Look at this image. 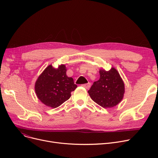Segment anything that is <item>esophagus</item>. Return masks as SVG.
<instances>
[{
  "label": "esophagus",
  "mask_w": 158,
  "mask_h": 158,
  "mask_svg": "<svg viewBox=\"0 0 158 158\" xmlns=\"http://www.w3.org/2000/svg\"><path fill=\"white\" fill-rule=\"evenodd\" d=\"M81 86H82V87L85 88L86 89H89V88H90V83H89V82H88V83H87V84H84V85H82Z\"/></svg>",
  "instance_id": "esophagus-1"
}]
</instances>
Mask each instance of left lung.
<instances>
[{"label": "left lung", "instance_id": "1", "mask_svg": "<svg viewBox=\"0 0 158 158\" xmlns=\"http://www.w3.org/2000/svg\"><path fill=\"white\" fill-rule=\"evenodd\" d=\"M100 78L94 82L88 92L92 100L104 108L117 106L123 98L125 88L118 71L111 68L109 71H99Z\"/></svg>", "mask_w": 158, "mask_h": 158}]
</instances>
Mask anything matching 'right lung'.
I'll return each instance as SVG.
<instances>
[{"label":"right lung","mask_w":158,"mask_h":158,"mask_svg":"<svg viewBox=\"0 0 158 158\" xmlns=\"http://www.w3.org/2000/svg\"><path fill=\"white\" fill-rule=\"evenodd\" d=\"M66 72L64 64L57 69L49 65L39 76L35 83V92L41 102L56 108L70 98L71 92L77 86L72 77L66 76Z\"/></svg>","instance_id":"right-lung-1"}]
</instances>
